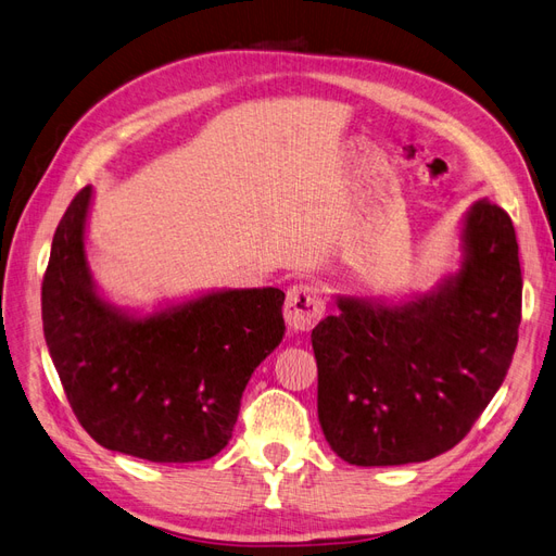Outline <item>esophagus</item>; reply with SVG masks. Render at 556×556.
Returning a JSON list of instances; mask_svg holds the SVG:
<instances>
[{
    "mask_svg": "<svg viewBox=\"0 0 556 556\" xmlns=\"http://www.w3.org/2000/svg\"><path fill=\"white\" fill-rule=\"evenodd\" d=\"M326 309V301L321 289L315 283H295L287 293V303H283V317H287L293 331H309Z\"/></svg>",
    "mask_w": 556,
    "mask_h": 556,
    "instance_id": "obj_1",
    "label": "esophagus"
}]
</instances>
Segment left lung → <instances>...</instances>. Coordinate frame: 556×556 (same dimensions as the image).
Masks as SVG:
<instances>
[{
	"label": "left lung",
	"instance_id": "8db88e82",
	"mask_svg": "<svg viewBox=\"0 0 556 556\" xmlns=\"http://www.w3.org/2000/svg\"><path fill=\"white\" fill-rule=\"evenodd\" d=\"M465 263L404 305L340 298L312 329L317 414L350 465L422 463L458 444L503 386L521 324L515 225L481 199L467 213Z\"/></svg>",
	"mask_w": 556,
	"mask_h": 556
}]
</instances>
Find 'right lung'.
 <instances>
[{
  "mask_svg": "<svg viewBox=\"0 0 556 556\" xmlns=\"http://www.w3.org/2000/svg\"><path fill=\"white\" fill-rule=\"evenodd\" d=\"M91 188L55 227L41 281L47 348L79 425L152 463L213 458L232 439L247 382L283 336V291H220L129 319L96 295L84 258Z\"/></svg>",
  "mask_w": 556,
  "mask_h": 556,
  "instance_id": "add662e5",
  "label": "right lung"
}]
</instances>
